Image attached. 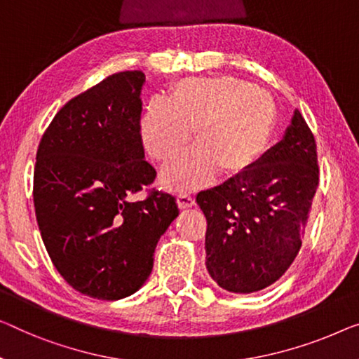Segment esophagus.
Wrapping results in <instances>:
<instances>
[{"instance_id": "1", "label": "esophagus", "mask_w": 359, "mask_h": 359, "mask_svg": "<svg viewBox=\"0 0 359 359\" xmlns=\"http://www.w3.org/2000/svg\"><path fill=\"white\" fill-rule=\"evenodd\" d=\"M177 205L180 210H189L195 205V198L190 196V195H185V194H180L177 195Z\"/></svg>"}]
</instances>
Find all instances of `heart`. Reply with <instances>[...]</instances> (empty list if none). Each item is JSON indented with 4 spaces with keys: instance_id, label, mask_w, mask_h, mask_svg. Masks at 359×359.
<instances>
[{
    "instance_id": "b5f03b06",
    "label": "heart",
    "mask_w": 359,
    "mask_h": 359,
    "mask_svg": "<svg viewBox=\"0 0 359 359\" xmlns=\"http://www.w3.org/2000/svg\"><path fill=\"white\" fill-rule=\"evenodd\" d=\"M276 126L271 95L235 77H185L170 87L169 98H151L140 133L147 153L168 163L187 147L194 128L196 147L163 170V185L189 191L214 174L237 177L264 153Z\"/></svg>"
}]
</instances>
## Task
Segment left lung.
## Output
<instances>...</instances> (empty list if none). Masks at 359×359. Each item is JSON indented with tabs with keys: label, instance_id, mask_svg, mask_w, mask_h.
I'll use <instances>...</instances> for the list:
<instances>
[{
	"label": "left lung",
	"instance_id": "1",
	"mask_svg": "<svg viewBox=\"0 0 359 359\" xmlns=\"http://www.w3.org/2000/svg\"><path fill=\"white\" fill-rule=\"evenodd\" d=\"M318 185L316 142L295 109L282 140L247 172L196 195L208 222L206 267L219 287L253 293L285 274Z\"/></svg>",
	"mask_w": 359,
	"mask_h": 359
}]
</instances>
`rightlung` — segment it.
<instances>
[{"instance_id": "1", "label": "right lung", "mask_w": 359, "mask_h": 359, "mask_svg": "<svg viewBox=\"0 0 359 359\" xmlns=\"http://www.w3.org/2000/svg\"><path fill=\"white\" fill-rule=\"evenodd\" d=\"M142 71L117 72L67 101L43 133L34 170L36 222L69 285L121 299L151 274L154 248L179 216L175 198L149 187L140 116Z\"/></svg>"}]
</instances>
